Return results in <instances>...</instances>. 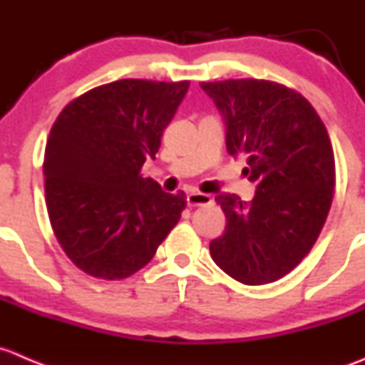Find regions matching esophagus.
Segmentation results:
<instances>
[{"instance_id": "esophagus-1", "label": "esophagus", "mask_w": 365, "mask_h": 365, "mask_svg": "<svg viewBox=\"0 0 365 365\" xmlns=\"http://www.w3.org/2000/svg\"><path fill=\"white\" fill-rule=\"evenodd\" d=\"M211 202V197L205 193H200V191H190V193L186 195V204L190 205V207H195V205H205Z\"/></svg>"}]
</instances>
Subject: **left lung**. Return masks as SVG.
Masks as SVG:
<instances>
[{
  "label": "left lung",
  "instance_id": "1",
  "mask_svg": "<svg viewBox=\"0 0 365 365\" xmlns=\"http://www.w3.org/2000/svg\"><path fill=\"white\" fill-rule=\"evenodd\" d=\"M225 124L227 153L247 158L250 202L218 193L227 225L209 243L227 275L247 286L275 282L310 252L335 187V161L319 115L294 90L264 79L202 83Z\"/></svg>",
  "mask_w": 365,
  "mask_h": 365
}]
</instances>
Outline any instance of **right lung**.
<instances>
[{
	"instance_id": "obj_1",
	"label": "right lung",
	"mask_w": 365,
	"mask_h": 365,
	"mask_svg": "<svg viewBox=\"0 0 365 365\" xmlns=\"http://www.w3.org/2000/svg\"><path fill=\"white\" fill-rule=\"evenodd\" d=\"M190 81L118 79L63 108L44 154L46 204L60 247L88 275L142 269L186 207L184 193L142 178Z\"/></svg>"
}]
</instances>
